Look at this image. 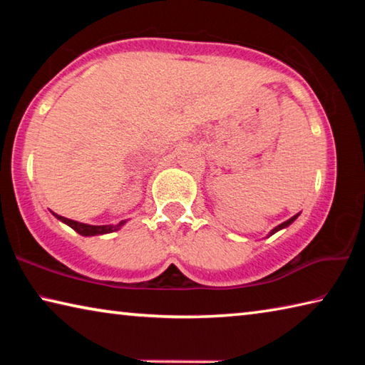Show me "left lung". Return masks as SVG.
I'll list each match as a JSON object with an SVG mask.
<instances>
[{"label":"left lung","mask_w":365,"mask_h":365,"mask_svg":"<svg viewBox=\"0 0 365 365\" xmlns=\"http://www.w3.org/2000/svg\"><path fill=\"white\" fill-rule=\"evenodd\" d=\"M298 215H299V214H296V215H293V217H292V219H288L287 222H283V224H280V225H277V227L274 228V230H272V232L269 233V237H270V235H274L275 232H279V230H282V228H285V227H288L289 224H293V222L296 220V217H298Z\"/></svg>","instance_id":"left-lung-1"}]
</instances>
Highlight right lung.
Returning <instances> with one entry per match:
<instances>
[{"label":"right lung","instance_id":"right-lung-1","mask_svg":"<svg viewBox=\"0 0 365 365\" xmlns=\"http://www.w3.org/2000/svg\"><path fill=\"white\" fill-rule=\"evenodd\" d=\"M54 215H56V217L61 222H64V224H67L71 228H73V230H76L77 233L83 235V237H93V235H104V233L115 232V230H119V228L127 222V220H122L117 225H88V224H82V222L63 217V215H58V214H54Z\"/></svg>","mask_w":365,"mask_h":365}]
</instances>
